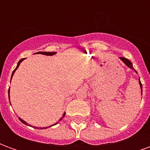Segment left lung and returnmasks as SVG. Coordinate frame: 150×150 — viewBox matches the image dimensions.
<instances>
[{"mask_svg": "<svg viewBox=\"0 0 150 150\" xmlns=\"http://www.w3.org/2000/svg\"><path fill=\"white\" fill-rule=\"evenodd\" d=\"M120 59H121L123 62H125V63L126 65L128 66L129 67H130L131 69H133V67H132V62H130L129 59H125V58H121V57H120ZM139 83H140V86H141V89H142V83H141V81H140V79H139Z\"/></svg>", "mask_w": 150, "mask_h": 150, "instance_id": "8db88e82", "label": "left lung"}]
</instances>
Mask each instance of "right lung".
I'll return each mask as SVG.
<instances>
[{"instance_id": "1", "label": "right lung", "mask_w": 150, "mask_h": 150, "mask_svg": "<svg viewBox=\"0 0 150 150\" xmlns=\"http://www.w3.org/2000/svg\"><path fill=\"white\" fill-rule=\"evenodd\" d=\"M36 54H45V55H53V54H55V52H38V53H36ZM23 60H24V59H21V60H20V61L18 62V65H17V67L15 68L14 71H13V73H12L11 79H12V77H13V74H14L15 71H16V70L18 69V67H19V65H20V63H21V62H22ZM8 96H9V89H8ZM64 116H65V113H64V114L62 115V117H64ZM62 118H60V120H61L62 119ZM19 120H21V122L23 123V124H25V125H28L27 123L25 122V120H21V118H20V117H19ZM57 124H58V122L56 123V124H54V125H57ZM49 127H50V126H49ZM49 127H46V128H40V129H47V128H49ZM35 128L37 129V127H35Z\"/></svg>"}]
</instances>
